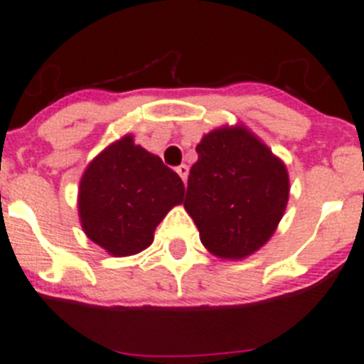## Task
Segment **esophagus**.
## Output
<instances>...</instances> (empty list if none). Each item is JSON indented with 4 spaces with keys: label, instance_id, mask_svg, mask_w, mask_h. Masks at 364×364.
<instances>
[{
    "label": "esophagus",
    "instance_id": "34e87169",
    "mask_svg": "<svg viewBox=\"0 0 364 364\" xmlns=\"http://www.w3.org/2000/svg\"><path fill=\"white\" fill-rule=\"evenodd\" d=\"M176 173H178L180 178H182V180H184V182H186V180H188L189 168H188V166H186V164H182V166H178V168H176Z\"/></svg>",
    "mask_w": 364,
    "mask_h": 364
}]
</instances>
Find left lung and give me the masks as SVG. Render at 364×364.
Returning a JSON list of instances; mask_svg holds the SVG:
<instances>
[{
  "label": "left lung",
  "instance_id": "8db88e82",
  "mask_svg": "<svg viewBox=\"0 0 364 364\" xmlns=\"http://www.w3.org/2000/svg\"><path fill=\"white\" fill-rule=\"evenodd\" d=\"M196 153L184 208L204 247L225 259L252 255L285 213L291 189L285 164L245 126L213 129Z\"/></svg>",
  "mask_w": 364,
  "mask_h": 364
}]
</instances>
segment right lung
<instances>
[{
	"instance_id": "1",
	"label": "right lung",
	"mask_w": 364,
	"mask_h": 364,
	"mask_svg": "<svg viewBox=\"0 0 364 364\" xmlns=\"http://www.w3.org/2000/svg\"><path fill=\"white\" fill-rule=\"evenodd\" d=\"M184 191L182 178L160 156L124 135L82 175L77 200L82 231L109 255H136L151 245L169 209L184 202Z\"/></svg>"
}]
</instances>
